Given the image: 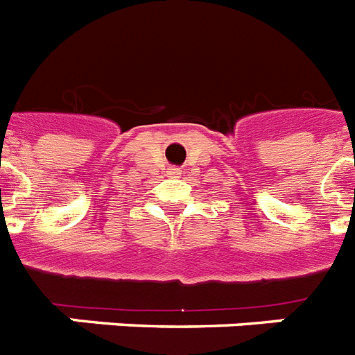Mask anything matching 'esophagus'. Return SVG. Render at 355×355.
<instances>
[{"mask_svg":"<svg viewBox=\"0 0 355 355\" xmlns=\"http://www.w3.org/2000/svg\"><path fill=\"white\" fill-rule=\"evenodd\" d=\"M168 174L172 175V178H180V175L183 174V170L178 168V166H172V168H168Z\"/></svg>","mask_w":355,"mask_h":355,"instance_id":"1","label":"esophagus"}]
</instances>
